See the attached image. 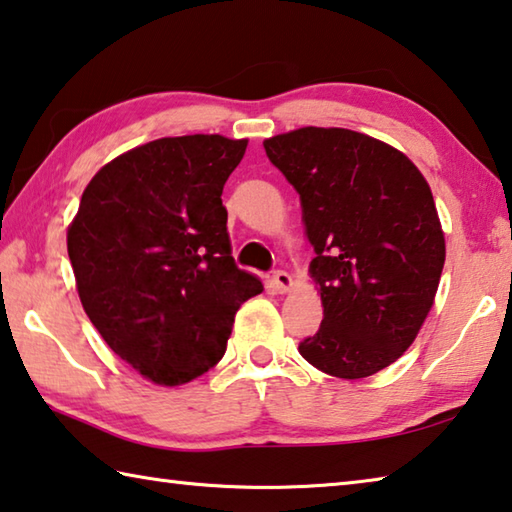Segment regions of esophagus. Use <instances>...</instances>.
Listing matches in <instances>:
<instances>
[{"instance_id": "34e87169", "label": "esophagus", "mask_w": 512, "mask_h": 512, "mask_svg": "<svg viewBox=\"0 0 512 512\" xmlns=\"http://www.w3.org/2000/svg\"><path fill=\"white\" fill-rule=\"evenodd\" d=\"M271 282H273V288L277 293H286L288 288L293 286V277L288 275L286 271H275L273 277H271Z\"/></svg>"}]
</instances>
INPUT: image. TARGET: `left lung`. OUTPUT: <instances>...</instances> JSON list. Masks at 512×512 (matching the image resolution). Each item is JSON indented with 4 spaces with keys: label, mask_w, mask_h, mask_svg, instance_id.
Returning a JSON list of instances; mask_svg holds the SVG:
<instances>
[{
    "label": "left lung",
    "mask_w": 512,
    "mask_h": 512,
    "mask_svg": "<svg viewBox=\"0 0 512 512\" xmlns=\"http://www.w3.org/2000/svg\"><path fill=\"white\" fill-rule=\"evenodd\" d=\"M268 161L300 194L324 318L306 362L356 380L403 356L434 304L445 239L423 174L392 145L342 127L266 138Z\"/></svg>",
    "instance_id": "left-lung-1"
}]
</instances>
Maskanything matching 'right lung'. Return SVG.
Segmentation results:
<instances>
[{
  "label": "right lung",
  "instance_id": "right-lung-1",
  "mask_svg": "<svg viewBox=\"0 0 512 512\" xmlns=\"http://www.w3.org/2000/svg\"><path fill=\"white\" fill-rule=\"evenodd\" d=\"M248 141L159 138L89 181L67 232L80 302L116 356L156 385L224 358L235 313L264 291L230 253L221 192Z\"/></svg>",
  "mask_w": 512,
  "mask_h": 512
}]
</instances>
